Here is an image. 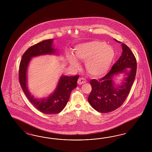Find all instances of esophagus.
<instances>
[{"mask_svg":"<svg viewBox=\"0 0 152 152\" xmlns=\"http://www.w3.org/2000/svg\"><path fill=\"white\" fill-rule=\"evenodd\" d=\"M86 83V80L84 78H78V81H77V83L78 85H82L84 83Z\"/></svg>","mask_w":152,"mask_h":152,"instance_id":"esophagus-1","label":"esophagus"}]
</instances>
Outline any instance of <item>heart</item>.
<instances>
[{"label": "heart", "mask_w": 152, "mask_h": 152, "mask_svg": "<svg viewBox=\"0 0 152 152\" xmlns=\"http://www.w3.org/2000/svg\"><path fill=\"white\" fill-rule=\"evenodd\" d=\"M74 52L78 60L85 62V67L88 73L92 76L99 77L106 74L114 60V48L101 41H93L78 45ZM76 57L69 55L68 61L75 69L80 67Z\"/></svg>", "instance_id": "obj_1"}]
</instances>
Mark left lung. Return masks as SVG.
I'll list each match as a JSON object with an SVG mask.
<instances>
[{"label":"left lung","mask_w":152,"mask_h":152,"mask_svg":"<svg viewBox=\"0 0 152 152\" xmlns=\"http://www.w3.org/2000/svg\"><path fill=\"white\" fill-rule=\"evenodd\" d=\"M121 46L122 55L110 71L99 80L92 79L90 81L92 90L88 101L95 110L101 113L111 112L122 105L135 77L137 64L135 56L125 44L122 43ZM122 73H125L127 77L120 86L115 87L112 78L115 74Z\"/></svg>","instance_id":"left-lung-1"}]
</instances>
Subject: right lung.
<instances>
[{"label":"right lung","instance_id":"add662e5","mask_svg":"<svg viewBox=\"0 0 152 152\" xmlns=\"http://www.w3.org/2000/svg\"><path fill=\"white\" fill-rule=\"evenodd\" d=\"M53 39L43 41L30 47L26 51L20 61L19 68V81L23 91L33 106L42 113L52 115L60 113L69 100L71 91L77 87L79 75L62 76L55 92L46 99H37L31 95L27 86V70L32 57L56 53L52 47Z\"/></svg>","mask_w":152,"mask_h":152}]
</instances>
